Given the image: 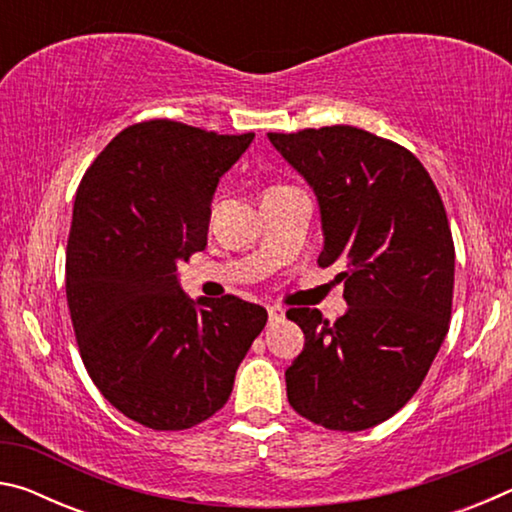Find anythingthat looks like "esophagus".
Wrapping results in <instances>:
<instances>
[{
  "label": "esophagus",
  "mask_w": 512,
  "mask_h": 512,
  "mask_svg": "<svg viewBox=\"0 0 512 512\" xmlns=\"http://www.w3.org/2000/svg\"><path fill=\"white\" fill-rule=\"evenodd\" d=\"M268 318H271V323H280V320L284 318V309L282 307H268Z\"/></svg>",
  "instance_id": "obj_1"
}]
</instances>
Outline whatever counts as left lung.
Wrapping results in <instances>:
<instances>
[{"label": "left lung", "mask_w": 512, "mask_h": 512, "mask_svg": "<svg viewBox=\"0 0 512 512\" xmlns=\"http://www.w3.org/2000/svg\"><path fill=\"white\" fill-rule=\"evenodd\" d=\"M314 189L318 266L339 264L348 311L329 323L293 307L305 348L287 368L302 418L334 431L384 422L411 400L449 332L454 241L443 198L415 155L354 126L268 133Z\"/></svg>", "instance_id": "1"}]
</instances>
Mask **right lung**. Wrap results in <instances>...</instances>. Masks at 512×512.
<instances>
[{
    "label": "right lung",
    "mask_w": 512,
    "mask_h": 512,
    "mask_svg": "<svg viewBox=\"0 0 512 512\" xmlns=\"http://www.w3.org/2000/svg\"><path fill=\"white\" fill-rule=\"evenodd\" d=\"M255 133L151 119L121 131L76 189L65 287L94 386L155 431L223 409L266 309L237 296L189 300L178 264L207 246L219 178Z\"/></svg>",
    "instance_id": "right-lung-1"
}]
</instances>
